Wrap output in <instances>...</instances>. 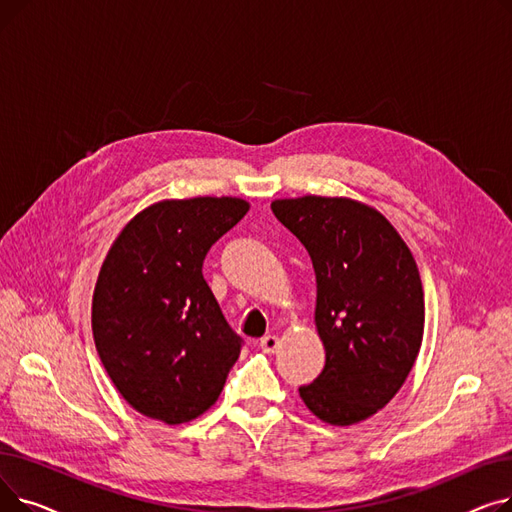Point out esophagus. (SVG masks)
<instances>
[{
    "mask_svg": "<svg viewBox=\"0 0 512 512\" xmlns=\"http://www.w3.org/2000/svg\"><path fill=\"white\" fill-rule=\"evenodd\" d=\"M259 344H261V348H263L265 353H276V348H278L280 340H278L276 336H272V334H267V336H263V338L259 340Z\"/></svg>",
    "mask_w": 512,
    "mask_h": 512,
    "instance_id": "obj_1",
    "label": "esophagus"
}]
</instances>
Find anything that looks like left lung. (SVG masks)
Listing matches in <instances>:
<instances>
[{
    "mask_svg": "<svg viewBox=\"0 0 512 512\" xmlns=\"http://www.w3.org/2000/svg\"><path fill=\"white\" fill-rule=\"evenodd\" d=\"M307 249L315 280V326L326 367L299 394L332 425L384 409L419 355L425 305L417 263L380 211L351 199L301 197L272 203Z\"/></svg>",
    "mask_w": 512,
    "mask_h": 512,
    "instance_id": "8db88e82",
    "label": "left lung"
}]
</instances>
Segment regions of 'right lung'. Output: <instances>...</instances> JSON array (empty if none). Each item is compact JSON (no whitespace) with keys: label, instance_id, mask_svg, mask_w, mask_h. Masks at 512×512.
<instances>
[{"label":"right lung","instance_id":"right-lung-1","mask_svg":"<svg viewBox=\"0 0 512 512\" xmlns=\"http://www.w3.org/2000/svg\"><path fill=\"white\" fill-rule=\"evenodd\" d=\"M249 203L161 201L107 253L93 294V338L114 386L139 413L186 423L218 400L245 344L203 278L211 245Z\"/></svg>","mask_w":512,"mask_h":512}]
</instances>
